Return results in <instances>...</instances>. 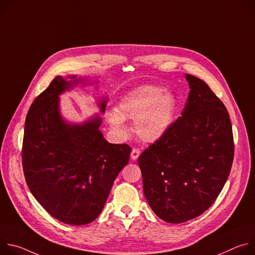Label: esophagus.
Returning a JSON list of instances; mask_svg holds the SVG:
<instances>
[{"label": "esophagus", "mask_w": 255, "mask_h": 255, "mask_svg": "<svg viewBox=\"0 0 255 255\" xmlns=\"http://www.w3.org/2000/svg\"><path fill=\"white\" fill-rule=\"evenodd\" d=\"M140 155V150L138 148H133L131 151V158L133 160H136Z\"/></svg>", "instance_id": "esophagus-1"}]
</instances>
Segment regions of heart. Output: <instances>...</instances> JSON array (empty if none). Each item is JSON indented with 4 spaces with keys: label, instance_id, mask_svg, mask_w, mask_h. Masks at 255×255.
I'll return each instance as SVG.
<instances>
[{
    "label": "heart",
    "instance_id": "obj_1",
    "mask_svg": "<svg viewBox=\"0 0 255 255\" xmlns=\"http://www.w3.org/2000/svg\"><path fill=\"white\" fill-rule=\"evenodd\" d=\"M176 100L172 94L156 86H141L125 95L116 105L115 111L107 113L112 129L125 135L124 120H134L137 136L145 142L161 139L172 125Z\"/></svg>",
    "mask_w": 255,
    "mask_h": 255
}]
</instances>
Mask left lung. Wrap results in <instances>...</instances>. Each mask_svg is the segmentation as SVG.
Masks as SVG:
<instances>
[{
    "label": "left lung",
    "instance_id": "obj_1",
    "mask_svg": "<svg viewBox=\"0 0 255 255\" xmlns=\"http://www.w3.org/2000/svg\"><path fill=\"white\" fill-rule=\"evenodd\" d=\"M186 79L191 91L181 117L138 158L149 206L161 220L175 224L210 208L234 157L226 107L204 81L191 75Z\"/></svg>",
    "mask_w": 255,
    "mask_h": 255
}]
</instances>
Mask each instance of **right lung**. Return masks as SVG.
<instances>
[{
  "label": "right lung",
  "instance_id": "obj_1",
  "mask_svg": "<svg viewBox=\"0 0 255 255\" xmlns=\"http://www.w3.org/2000/svg\"><path fill=\"white\" fill-rule=\"evenodd\" d=\"M70 79V81H67ZM84 79L54 78L32 103L25 121L22 164L27 186L55 219L86 225L102 212L131 147L109 143L99 130V116L83 124L66 123L59 112V95ZM107 100L99 106L104 113Z\"/></svg>",
  "mask_w": 255,
  "mask_h": 255
}]
</instances>
